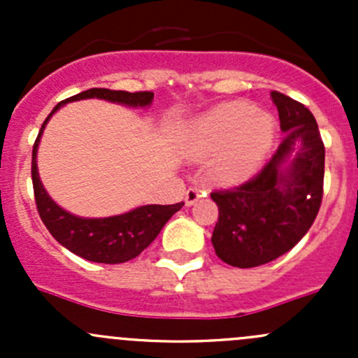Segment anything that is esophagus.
I'll return each mask as SVG.
<instances>
[{"instance_id": "34e87169", "label": "esophagus", "mask_w": 358, "mask_h": 358, "mask_svg": "<svg viewBox=\"0 0 358 358\" xmlns=\"http://www.w3.org/2000/svg\"><path fill=\"white\" fill-rule=\"evenodd\" d=\"M204 190H201V189H197V187H192V189H189L185 192V204L187 206H192V204H196L197 201H199V197H202L204 196Z\"/></svg>"}]
</instances>
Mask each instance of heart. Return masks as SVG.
Masks as SVG:
<instances>
[{
  "mask_svg": "<svg viewBox=\"0 0 358 358\" xmlns=\"http://www.w3.org/2000/svg\"><path fill=\"white\" fill-rule=\"evenodd\" d=\"M273 133L272 115L256 112L248 102H229L216 106L194 122L190 142L201 156L216 152L211 164L216 178L236 182L262 164Z\"/></svg>",
  "mask_w": 358,
  "mask_h": 358,
  "instance_id": "1",
  "label": "heart"
}]
</instances>
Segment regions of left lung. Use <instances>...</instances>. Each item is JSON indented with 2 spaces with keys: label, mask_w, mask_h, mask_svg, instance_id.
I'll use <instances>...</instances> for the list:
<instances>
[{
  "label": "left lung",
  "mask_w": 358,
  "mask_h": 358,
  "mask_svg": "<svg viewBox=\"0 0 358 358\" xmlns=\"http://www.w3.org/2000/svg\"><path fill=\"white\" fill-rule=\"evenodd\" d=\"M284 138L248 182L211 192L218 222L211 243L222 262L239 268L265 265L301 241L322 204L326 149L313 114L272 92Z\"/></svg>",
  "instance_id": "1"
}]
</instances>
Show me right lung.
I'll use <instances>...</instances> for the list:
<instances>
[{
  "mask_svg": "<svg viewBox=\"0 0 358 358\" xmlns=\"http://www.w3.org/2000/svg\"><path fill=\"white\" fill-rule=\"evenodd\" d=\"M83 99H103L109 102H117L129 107H145L150 106L154 99L152 92H119V90L107 88H92L86 92L78 93L71 99L62 100L59 106L50 112L48 117L43 122L38 133L34 147H32V189H34L36 208H38L39 218L45 223L48 232L67 248L74 255L95 263H124L136 258L145 248L150 246L154 239L159 236L162 227L169 218L180 211L183 202L168 206H142L133 211L124 213L119 216L109 218H79L64 211L60 206L52 201V197L43 189V183L38 175V164H36V152L38 143L45 124L55 110H59L64 103L74 102Z\"/></svg>",
  "mask_w": 358,
  "mask_h": 358,
  "instance_id": "add662e5",
  "label": "right lung"
}]
</instances>
